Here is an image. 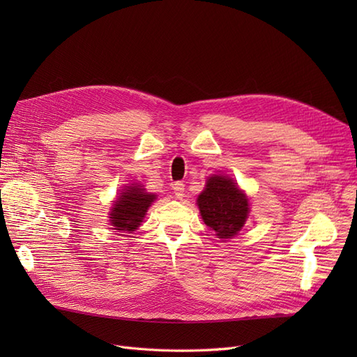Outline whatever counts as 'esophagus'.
Returning a JSON list of instances; mask_svg holds the SVG:
<instances>
[{"label": "esophagus", "instance_id": "34e87169", "mask_svg": "<svg viewBox=\"0 0 357 357\" xmlns=\"http://www.w3.org/2000/svg\"><path fill=\"white\" fill-rule=\"evenodd\" d=\"M172 190H174V195L178 199L185 197V185H183V181H176L174 185H172Z\"/></svg>", "mask_w": 357, "mask_h": 357}]
</instances>
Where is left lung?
<instances>
[{
	"mask_svg": "<svg viewBox=\"0 0 357 357\" xmlns=\"http://www.w3.org/2000/svg\"><path fill=\"white\" fill-rule=\"evenodd\" d=\"M197 204L204 223L222 240L238 234L250 211L245 193L226 176L208 177Z\"/></svg>",
	"mask_w": 357,
	"mask_h": 357,
	"instance_id": "8db88e82",
	"label": "left lung"
}]
</instances>
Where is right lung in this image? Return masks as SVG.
<instances>
[{"instance_id": "add662e5", "label": "right lung", "mask_w": 357, "mask_h": 357, "mask_svg": "<svg viewBox=\"0 0 357 357\" xmlns=\"http://www.w3.org/2000/svg\"><path fill=\"white\" fill-rule=\"evenodd\" d=\"M156 199L155 193H149L142 185H129L121 190L113 202L110 223L117 232H134L142 225L150 205Z\"/></svg>"}]
</instances>
